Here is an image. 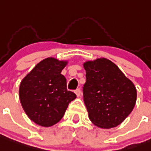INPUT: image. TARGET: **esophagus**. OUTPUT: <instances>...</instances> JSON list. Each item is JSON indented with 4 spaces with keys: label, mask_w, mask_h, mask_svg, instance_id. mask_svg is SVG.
<instances>
[{
    "label": "esophagus",
    "mask_w": 151,
    "mask_h": 151,
    "mask_svg": "<svg viewBox=\"0 0 151 151\" xmlns=\"http://www.w3.org/2000/svg\"><path fill=\"white\" fill-rule=\"evenodd\" d=\"M75 93H76V94L77 97H79L80 96V94H81V90L80 89H76V91H75Z\"/></svg>",
    "instance_id": "esophagus-1"
}]
</instances>
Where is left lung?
<instances>
[{
    "instance_id": "obj_1",
    "label": "left lung",
    "mask_w": 151,
    "mask_h": 151,
    "mask_svg": "<svg viewBox=\"0 0 151 151\" xmlns=\"http://www.w3.org/2000/svg\"><path fill=\"white\" fill-rule=\"evenodd\" d=\"M84 103L91 122L99 128L119 125L132 111L136 89L116 65L106 58L84 63Z\"/></svg>"
}]
</instances>
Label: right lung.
<instances>
[{"label": "right lung", "mask_w": 151, "mask_h": 151, "mask_svg": "<svg viewBox=\"0 0 151 151\" xmlns=\"http://www.w3.org/2000/svg\"><path fill=\"white\" fill-rule=\"evenodd\" d=\"M66 65V61L46 58L21 82V105L28 117L38 125L50 127L59 122L68 104L76 98L68 91L66 78L60 74Z\"/></svg>", "instance_id": "obj_1"}]
</instances>
